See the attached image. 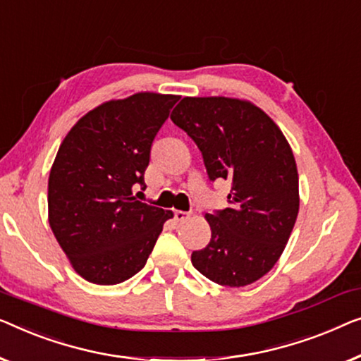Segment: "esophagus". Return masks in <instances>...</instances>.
<instances>
[{
	"instance_id": "34e87169",
	"label": "esophagus",
	"mask_w": 361,
	"mask_h": 361,
	"mask_svg": "<svg viewBox=\"0 0 361 361\" xmlns=\"http://www.w3.org/2000/svg\"><path fill=\"white\" fill-rule=\"evenodd\" d=\"M190 216V213H187V212H182V210H176L174 212V219L177 223H182V221H185L187 218Z\"/></svg>"
}]
</instances>
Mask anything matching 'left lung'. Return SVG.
Listing matches in <instances>:
<instances>
[{
    "label": "left lung",
    "mask_w": 361,
    "mask_h": 361,
    "mask_svg": "<svg viewBox=\"0 0 361 361\" xmlns=\"http://www.w3.org/2000/svg\"><path fill=\"white\" fill-rule=\"evenodd\" d=\"M171 120L197 143L212 180L233 182L231 207L205 219L212 239L192 264L218 285L254 283L280 259L300 210L291 146L274 120L250 101L184 97Z\"/></svg>",
    "instance_id": "left-lung-1"
}]
</instances>
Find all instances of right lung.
<instances>
[{"instance_id": "1", "label": "right lung", "mask_w": 361, "mask_h": 361, "mask_svg": "<svg viewBox=\"0 0 361 361\" xmlns=\"http://www.w3.org/2000/svg\"><path fill=\"white\" fill-rule=\"evenodd\" d=\"M179 101L137 92L94 107L61 142L49 177V223L78 275L117 285L145 267L171 210L137 200L151 143Z\"/></svg>"}]
</instances>
